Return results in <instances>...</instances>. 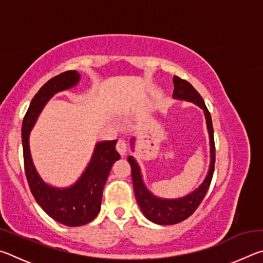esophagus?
<instances>
[{"instance_id":"1","label":"esophagus","mask_w":263,"mask_h":263,"mask_svg":"<svg viewBox=\"0 0 263 263\" xmlns=\"http://www.w3.org/2000/svg\"><path fill=\"white\" fill-rule=\"evenodd\" d=\"M116 148H117V151H118V153L122 155H125L126 154V152H127V144H126V141H125V139H123V138H121V139H119L118 141H117V145H116Z\"/></svg>"}]
</instances>
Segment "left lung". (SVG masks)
<instances>
[{
	"label": "left lung",
	"instance_id": "8db88e82",
	"mask_svg": "<svg viewBox=\"0 0 263 263\" xmlns=\"http://www.w3.org/2000/svg\"><path fill=\"white\" fill-rule=\"evenodd\" d=\"M173 96L180 100H186L194 102L197 105L201 106L205 112L206 124L209 136H210V145H211V164L210 171L206 176L205 181L194 193L185 196L180 199H161L153 196L149 191L145 188L142 183L140 169L138 167L137 162L132 157H128V162L131 164V174L133 181V188H135V194L137 202L139 204L142 213L145 217L151 221L155 222L159 225H173L177 224L185 220L193 213L197 210L199 204L202 203L203 198L209 190V186L211 184V180L213 176V171H215V162H216V147H215V138H213V126L211 115L209 112L205 103L199 95V92L186 81V80L181 79L179 77H174V92Z\"/></svg>",
	"mask_w": 263,
	"mask_h": 263
}]
</instances>
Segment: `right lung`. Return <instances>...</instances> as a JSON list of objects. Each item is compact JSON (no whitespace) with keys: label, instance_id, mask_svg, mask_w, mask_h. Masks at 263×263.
<instances>
[{"label":"right lung","instance_id":"add662e5","mask_svg":"<svg viewBox=\"0 0 263 263\" xmlns=\"http://www.w3.org/2000/svg\"><path fill=\"white\" fill-rule=\"evenodd\" d=\"M79 78L77 70H67L48 80L31 101L22 125L24 169L31 193L48 216L67 226L84 225L99 215L102 195L110 169L115 161L121 158L116 151L117 140L99 142L81 179L68 189L52 188L44 183L35 172L29 148L31 128L46 102L55 92L75 86Z\"/></svg>","mask_w":263,"mask_h":263}]
</instances>
